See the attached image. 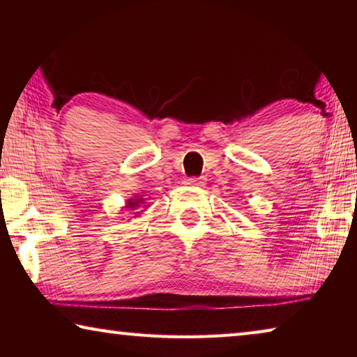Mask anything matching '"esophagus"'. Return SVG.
Returning <instances> with one entry per match:
<instances>
[{
  "label": "esophagus",
  "instance_id": "esophagus-1",
  "mask_svg": "<svg viewBox=\"0 0 357 357\" xmlns=\"http://www.w3.org/2000/svg\"><path fill=\"white\" fill-rule=\"evenodd\" d=\"M184 184H187V185H204V181L202 179V178H189V179H185L184 181Z\"/></svg>",
  "mask_w": 357,
  "mask_h": 357
}]
</instances>
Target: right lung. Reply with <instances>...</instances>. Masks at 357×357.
I'll use <instances>...</instances> for the list:
<instances>
[{
  "label": "right lung",
  "mask_w": 357,
  "mask_h": 357,
  "mask_svg": "<svg viewBox=\"0 0 357 357\" xmlns=\"http://www.w3.org/2000/svg\"><path fill=\"white\" fill-rule=\"evenodd\" d=\"M144 203H146V202H144L143 197L135 195L134 198H129V200L126 202V206H124V209H128V211H126V213H128V214H134V217L140 215L142 213H140V211H138V209L144 208V206H143Z\"/></svg>",
  "instance_id": "right-lung-1"
}]
</instances>
